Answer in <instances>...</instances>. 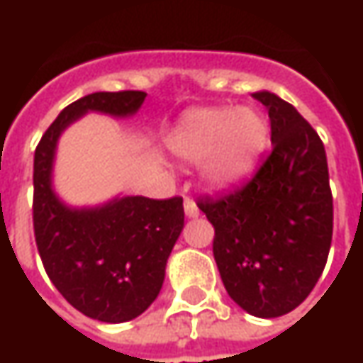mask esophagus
I'll return each instance as SVG.
<instances>
[{
    "instance_id": "obj_1",
    "label": "esophagus",
    "mask_w": 363,
    "mask_h": 363,
    "mask_svg": "<svg viewBox=\"0 0 363 363\" xmlns=\"http://www.w3.org/2000/svg\"><path fill=\"white\" fill-rule=\"evenodd\" d=\"M184 210H186V216L188 218L200 216V210H198V206H196V202H194L191 198H186V200H184Z\"/></svg>"
}]
</instances>
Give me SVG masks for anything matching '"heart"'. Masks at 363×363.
<instances>
[{"label":"heart","mask_w":363,"mask_h":363,"mask_svg":"<svg viewBox=\"0 0 363 363\" xmlns=\"http://www.w3.org/2000/svg\"><path fill=\"white\" fill-rule=\"evenodd\" d=\"M271 141L269 119L252 106H214L188 113L175 127L169 145L175 155L191 163L203 162V177L226 188L255 172Z\"/></svg>","instance_id":"heart-1"}]
</instances>
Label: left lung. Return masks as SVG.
Listing matches in <instances>:
<instances>
[{"label": "left lung", "mask_w": 363, "mask_h": 363, "mask_svg": "<svg viewBox=\"0 0 363 363\" xmlns=\"http://www.w3.org/2000/svg\"><path fill=\"white\" fill-rule=\"evenodd\" d=\"M272 149L234 189L200 196L214 226V260L228 295L255 317H279L309 297L328 262L333 196L325 147L297 108L271 92Z\"/></svg>", "instance_id": "left-lung-1"}]
</instances>
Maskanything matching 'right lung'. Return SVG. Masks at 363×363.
Listing matches in <instances>:
<instances>
[{"label": "right lung", "mask_w": 363, "mask_h": 363, "mask_svg": "<svg viewBox=\"0 0 363 363\" xmlns=\"http://www.w3.org/2000/svg\"><path fill=\"white\" fill-rule=\"evenodd\" d=\"M143 91L92 92L68 105L34 153V236L42 264L64 299L86 317L123 323L160 295L167 257L184 228V200L129 196L94 210H70L50 188L60 133L86 111L133 115Z\"/></svg>", "instance_id": "right-lung-1"}]
</instances>
